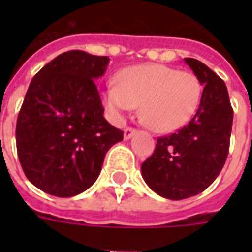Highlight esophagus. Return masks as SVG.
I'll return each instance as SVG.
<instances>
[{
  "instance_id": "obj_1",
  "label": "esophagus",
  "mask_w": 252,
  "mask_h": 252,
  "mask_svg": "<svg viewBox=\"0 0 252 252\" xmlns=\"http://www.w3.org/2000/svg\"><path fill=\"white\" fill-rule=\"evenodd\" d=\"M135 133H136V129H133V128H126V129H124V139H126V140H129Z\"/></svg>"
}]
</instances>
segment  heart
<instances>
[{"label":"heart","mask_w":252,"mask_h":252,"mask_svg":"<svg viewBox=\"0 0 252 252\" xmlns=\"http://www.w3.org/2000/svg\"><path fill=\"white\" fill-rule=\"evenodd\" d=\"M202 85L189 71L163 64H142L119 74L117 85L102 92V99L113 117L121 119L140 105V119L155 132H173L186 126L198 109Z\"/></svg>","instance_id":"1"}]
</instances>
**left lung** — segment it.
<instances>
[{"label":"left lung","mask_w":252,"mask_h":252,"mask_svg":"<svg viewBox=\"0 0 252 252\" xmlns=\"http://www.w3.org/2000/svg\"><path fill=\"white\" fill-rule=\"evenodd\" d=\"M204 86L198 109L189 124L158 137L153 155L142 164L143 180L157 194L184 200L216 180L229 150L233 110L225 83L204 63L185 58Z\"/></svg>","instance_id":"8db88e82"}]
</instances>
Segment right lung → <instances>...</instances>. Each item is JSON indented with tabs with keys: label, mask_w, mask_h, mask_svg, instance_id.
Wrapping results in <instances>:
<instances>
[{
	"label": "right lung",
	"mask_w": 252,
	"mask_h": 252,
	"mask_svg": "<svg viewBox=\"0 0 252 252\" xmlns=\"http://www.w3.org/2000/svg\"><path fill=\"white\" fill-rule=\"evenodd\" d=\"M108 57L63 52L36 74L20 109L16 144L31 184L48 194L72 197L98 178L123 131L104 117L95 82Z\"/></svg>",
	"instance_id": "right-lung-1"
}]
</instances>
